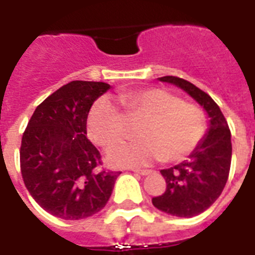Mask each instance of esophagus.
Instances as JSON below:
<instances>
[{
    "instance_id": "esophagus-1",
    "label": "esophagus",
    "mask_w": 255,
    "mask_h": 255,
    "mask_svg": "<svg viewBox=\"0 0 255 255\" xmlns=\"http://www.w3.org/2000/svg\"><path fill=\"white\" fill-rule=\"evenodd\" d=\"M151 171L152 170H148V169H135L133 173H136V174H140V175H148Z\"/></svg>"
}]
</instances>
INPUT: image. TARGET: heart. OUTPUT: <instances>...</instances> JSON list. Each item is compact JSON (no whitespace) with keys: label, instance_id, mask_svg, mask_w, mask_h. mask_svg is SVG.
Segmentation results:
<instances>
[{"label":"heart","instance_id":"obj_1","mask_svg":"<svg viewBox=\"0 0 255 255\" xmlns=\"http://www.w3.org/2000/svg\"><path fill=\"white\" fill-rule=\"evenodd\" d=\"M131 120H143L139 142L118 143L107 151L113 166H140L165 159L177 162L195 150L205 132L204 112L159 88L119 96ZM88 132L96 144L107 147L127 133V120L109 99L97 100L88 115Z\"/></svg>","mask_w":255,"mask_h":255}]
</instances>
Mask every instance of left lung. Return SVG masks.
Returning a JSON list of instances; mask_svg holds the SVG:
<instances>
[{"mask_svg": "<svg viewBox=\"0 0 255 255\" xmlns=\"http://www.w3.org/2000/svg\"><path fill=\"white\" fill-rule=\"evenodd\" d=\"M161 82L175 85L203 107L209 118L208 129L189 159L163 169L165 193L152 197V205L162 212L178 218H193L214 204L223 192L231 166V132L218 104L208 94L173 75L158 78Z\"/></svg>", "mask_w": 255, "mask_h": 255, "instance_id": "left-lung-1", "label": "left lung"}]
</instances>
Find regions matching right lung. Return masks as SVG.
<instances>
[{"mask_svg": "<svg viewBox=\"0 0 255 255\" xmlns=\"http://www.w3.org/2000/svg\"><path fill=\"white\" fill-rule=\"evenodd\" d=\"M111 85L71 81L35 109L21 139L20 165L28 192L48 214L80 220L97 214L120 171L99 170L100 151L86 137L92 105Z\"/></svg>", "mask_w": 255, "mask_h": 255, "instance_id": "add662e5", "label": "right lung"}]
</instances>
